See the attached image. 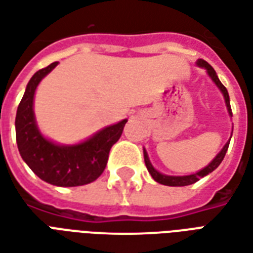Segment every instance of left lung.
I'll use <instances>...</instances> for the list:
<instances>
[{"mask_svg": "<svg viewBox=\"0 0 253 253\" xmlns=\"http://www.w3.org/2000/svg\"><path fill=\"white\" fill-rule=\"evenodd\" d=\"M198 66L201 67H205L207 70V73H209V76L211 77V80L215 83V85H217L218 88H219V90L222 92L223 97H225V103H226V107H228V112L229 115H232V108H230V101H229V93H228V89L225 88L222 85V83L219 81V78H218L217 73H215V70L212 69L209 63L206 62V61H203V59H199L198 61ZM229 142H230V139H229L228 142H226V145L223 146L222 150L219 152V153L215 156V159L212 160L210 164L207 165L206 168H203L202 170H199V172H196V173H192V175H187V176H167V175H163V173H160V172H157V170L154 169L153 165L150 164V160H149L148 157V153H146V150H143V157H145V165H146V168H148L149 173L152 175V177H153L154 180L157 181V183H160V184H164V186H170V187H183V186H190V184H194V183H196L198 180H201L203 176L209 175V173H211L212 170L217 168L218 165L222 163L223 157H225V154H226V150H228L229 148Z\"/></svg>", "mask_w": 253, "mask_h": 253, "instance_id": "1", "label": "left lung"}]
</instances>
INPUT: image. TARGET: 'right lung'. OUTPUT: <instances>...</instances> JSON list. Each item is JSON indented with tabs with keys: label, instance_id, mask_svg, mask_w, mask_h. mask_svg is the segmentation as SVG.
I'll use <instances>...</instances> for the list:
<instances>
[{
	"label": "right lung",
	"instance_id": "obj_1",
	"mask_svg": "<svg viewBox=\"0 0 253 253\" xmlns=\"http://www.w3.org/2000/svg\"><path fill=\"white\" fill-rule=\"evenodd\" d=\"M58 62L36 72L27 85L16 114V141L27 165L42 180L52 186L76 187L92 183L105 169L112 145L121 138L127 119L96 132L78 145H57L38 130L34 115V96L42 78Z\"/></svg>",
	"mask_w": 253,
	"mask_h": 253
}]
</instances>
